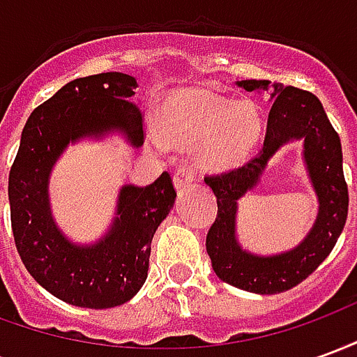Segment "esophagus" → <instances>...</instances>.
Returning a JSON list of instances; mask_svg holds the SVG:
<instances>
[{
    "instance_id": "1",
    "label": "esophagus",
    "mask_w": 357,
    "mask_h": 357,
    "mask_svg": "<svg viewBox=\"0 0 357 357\" xmlns=\"http://www.w3.org/2000/svg\"><path fill=\"white\" fill-rule=\"evenodd\" d=\"M195 181V170L191 164H181L174 174V185L176 189H185Z\"/></svg>"
}]
</instances>
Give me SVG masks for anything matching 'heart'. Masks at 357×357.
Returning <instances> with one entry per match:
<instances>
[{
    "instance_id": "1",
    "label": "heart",
    "mask_w": 357,
    "mask_h": 357,
    "mask_svg": "<svg viewBox=\"0 0 357 357\" xmlns=\"http://www.w3.org/2000/svg\"><path fill=\"white\" fill-rule=\"evenodd\" d=\"M164 145L181 151L197 147L202 166L231 170L245 164L262 137V114L250 99L229 101L210 89L172 93L158 110Z\"/></svg>"
}]
</instances>
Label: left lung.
<instances>
[{
    "mask_svg": "<svg viewBox=\"0 0 357 357\" xmlns=\"http://www.w3.org/2000/svg\"><path fill=\"white\" fill-rule=\"evenodd\" d=\"M247 91L264 89L271 97V110L258 156L235 170L206 176L214 191L218 216L206 235V252L216 275L243 291L277 294L302 283L331 255L344 229L348 216V185L342 172L340 137L331 126L319 99L310 91L269 84L268 80H241ZM305 141V162L320 210L307 239L292 251L273 257H258L240 248L236 241V201L255 186L267 160L284 142Z\"/></svg>",
    "mask_w": 357,
    "mask_h": 357,
    "instance_id": "1",
    "label": "left lung"
}]
</instances>
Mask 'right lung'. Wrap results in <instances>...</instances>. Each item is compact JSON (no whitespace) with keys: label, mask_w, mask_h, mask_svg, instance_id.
Returning a JSON list of instances; mask_svg holds the SVG:
<instances>
[{"label":"right lung","mask_w":357,"mask_h":357,"mask_svg":"<svg viewBox=\"0 0 357 357\" xmlns=\"http://www.w3.org/2000/svg\"><path fill=\"white\" fill-rule=\"evenodd\" d=\"M135 88V78L122 73L68 82L30 114L9 172L20 260L45 291L73 306L102 310L133 298L147 279L153 235L176 201L168 172L147 187L124 185L109 233L86 247L66 239L51 214L50 174L68 143L120 132L133 147L143 145Z\"/></svg>","instance_id":"right-lung-1"}]
</instances>
